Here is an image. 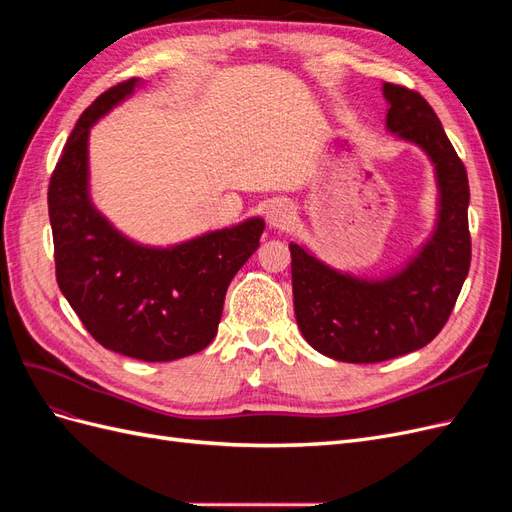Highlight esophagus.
Here are the masks:
<instances>
[{
    "mask_svg": "<svg viewBox=\"0 0 512 512\" xmlns=\"http://www.w3.org/2000/svg\"><path fill=\"white\" fill-rule=\"evenodd\" d=\"M294 222V211L288 203H282V200H277L269 209H267V224L271 228L277 230H286L290 224Z\"/></svg>",
    "mask_w": 512,
    "mask_h": 512,
    "instance_id": "esophagus-1",
    "label": "esophagus"
}]
</instances>
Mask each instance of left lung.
<instances>
[{"label":"left lung","mask_w":512,"mask_h":512,"mask_svg":"<svg viewBox=\"0 0 512 512\" xmlns=\"http://www.w3.org/2000/svg\"><path fill=\"white\" fill-rule=\"evenodd\" d=\"M386 128L436 166L438 224L408 265L384 280L339 273L290 243L294 316L307 344L344 363H380L427 346L451 316L472 260L466 166L427 100L384 83Z\"/></svg>","instance_id":"1"}]
</instances>
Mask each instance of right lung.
<instances>
[{
  "label": "right lung",
  "instance_id": "right-lung-1",
  "mask_svg": "<svg viewBox=\"0 0 512 512\" xmlns=\"http://www.w3.org/2000/svg\"><path fill=\"white\" fill-rule=\"evenodd\" d=\"M136 85L106 89L76 121L51 175L49 218L59 290L91 337L132 359L164 363L213 342L228 284L258 250L265 222L252 218L164 250L108 224L87 190L89 128Z\"/></svg>",
  "mask_w": 512,
  "mask_h": 512
}]
</instances>
